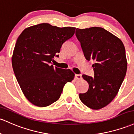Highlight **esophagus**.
<instances>
[{
	"label": "esophagus",
	"instance_id": "esophagus-1",
	"mask_svg": "<svg viewBox=\"0 0 134 134\" xmlns=\"http://www.w3.org/2000/svg\"><path fill=\"white\" fill-rule=\"evenodd\" d=\"M82 76L81 74H76L75 75V79H77V80H79V79H81Z\"/></svg>",
	"mask_w": 134,
	"mask_h": 134
}]
</instances>
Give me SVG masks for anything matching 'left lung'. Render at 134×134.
Masks as SVG:
<instances>
[{"mask_svg":"<svg viewBox=\"0 0 134 134\" xmlns=\"http://www.w3.org/2000/svg\"><path fill=\"white\" fill-rule=\"evenodd\" d=\"M76 36L86 59L95 62L94 77L82 76L89 88L86 93H79V97L88 108L100 109L114 99L125 77V46L119 38L101 27L76 29Z\"/></svg>","mask_w":134,"mask_h":134,"instance_id":"obj_1","label":"left lung"}]
</instances>
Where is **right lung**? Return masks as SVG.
<instances>
[{"instance_id":"1","label":"right lung","mask_w":134,"mask_h":134,"mask_svg":"<svg viewBox=\"0 0 134 134\" xmlns=\"http://www.w3.org/2000/svg\"><path fill=\"white\" fill-rule=\"evenodd\" d=\"M75 30L41 23L26 28L17 39L13 69L23 94L34 105L46 107L58 100L64 85L74 79L71 70L54 67L51 62Z\"/></svg>"}]
</instances>
